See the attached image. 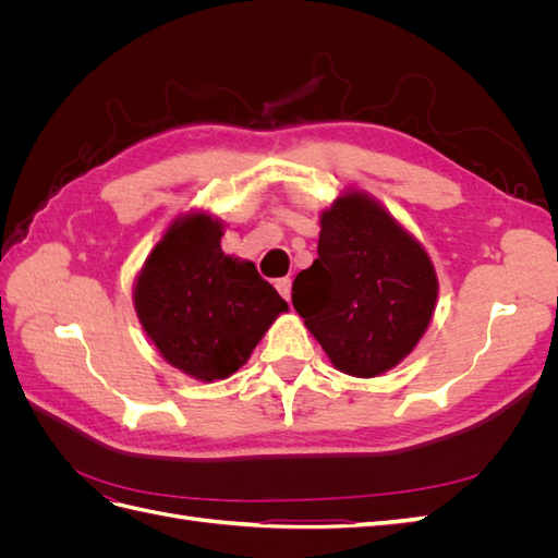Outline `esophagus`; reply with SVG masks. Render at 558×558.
<instances>
[{"mask_svg":"<svg viewBox=\"0 0 558 558\" xmlns=\"http://www.w3.org/2000/svg\"><path fill=\"white\" fill-rule=\"evenodd\" d=\"M277 291H279V295H281L283 300H291V279H289V277L279 279V281H277Z\"/></svg>","mask_w":558,"mask_h":558,"instance_id":"esophagus-1","label":"esophagus"}]
</instances>
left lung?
<instances>
[{
  "label": "left lung",
  "instance_id": "obj_1",
  "mask_svg": "<svg viewBox=\"0 0 558 558\" xmlns=\"http://www.w3.org/2000/svg\"><path fill=\"white\" fill-rule=\"evenodd\" d=\"M291 295L330 363L369 379L424 337L437 275L426 248L375 197L347 191L320 211L318 258L295 277Z\"/></svg>",
  "mask_w": 558,
  "mask_h": 558
}]
</instances>
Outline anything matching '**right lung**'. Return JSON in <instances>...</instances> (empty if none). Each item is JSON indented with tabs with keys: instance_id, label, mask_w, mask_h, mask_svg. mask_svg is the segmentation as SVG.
<instances>
[{
	"instance_id": "obj_1",
	"label": "right lung",
	"mask_w": 558,
	"mask_h": 558,
	"mask_svg": "<svg viewBox=\"0 0 558 558\" xmlns=\"http://www.w3.org/2000/svg\"><path fill=\"white\" fill-rule=\"evenodd\" d=\"M223 223L205 211L174 218L134 281V310L160 356L197 381L226 379L289 310L256 265L226 256Z\"/></svg>"
}]
</instances>
